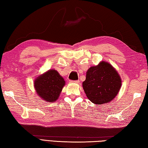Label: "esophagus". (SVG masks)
Masks as SVG:
<instances>
[{
  "label": "esophagus",
  "mask_w": 148,
  "mask_h": 148,
  "mask_svg": "<svg viewBox=\"0 0 148 148\" xmlns=\"http://www.w3.org/2000/svg\"><path fill=\"white\" fill-rule=\"evenodd\" d=\"M71 82H74V83H77V84H79L80 81H70Z\"/></svg>",
  "instance_id": "esophagus-1"
}]
</instances>
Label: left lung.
Segmentation results:
<instances>
[{
	"label": "left lung",
	"mask_w": 148,
	"mask_h": 148,
	"mask_svg": "<svg viewBox=\"0 0 148 148\" xmlns=\"http://www.w3.org/2000/svg\"><path fill=\"white\" fill-rule=\"evenodd\" d=\"M121 80L117 71L104 61L88 69L82 87L88 99L101 105L110 102L118 94Z\"/></svg>",
	"instance_id": "8db88e82"
}]
</instances>
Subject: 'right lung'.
Returning <instances> with one entry per match:
<instances>
[{
    "label": "right lung",
    "instance_id": "add662e5",
    "mask_svg": "<svg viewBox=\"0 0 148 148\" xmlns=\"http://www.w3.org/2000/svg\"><path fill=\"white\" fill-rule=\"evenodd\" d=\"M65 81L54 69H49L34 81L36 93L46 101L53 103L58 99Z\"/></svg>",
    "mask_w": 148,
    "mask_h": 148
}]
</instances>
